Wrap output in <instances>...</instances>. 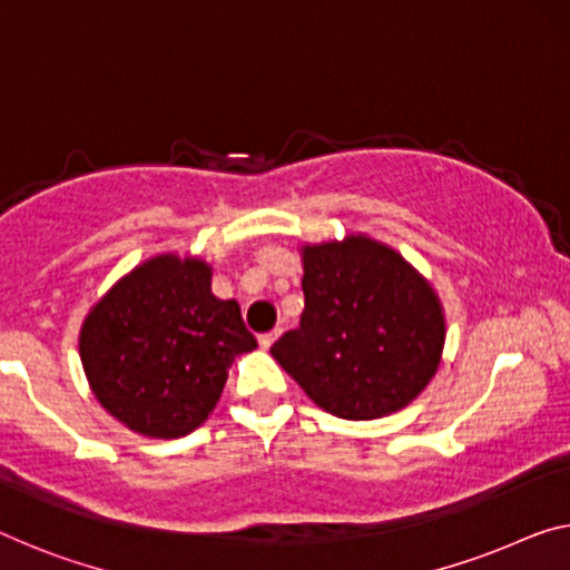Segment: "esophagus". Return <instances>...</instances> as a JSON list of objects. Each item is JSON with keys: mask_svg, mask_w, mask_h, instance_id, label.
Returning a JSON list of instances; mask_svg holds the SVG:
<instances>
[{"mask_svg": "<svg viewBox=\"0 0 570 570\" xmlns=\"http://www.w3.org/2000/svg\"><path fill=\"white\" fill-rule=\"evenodd\" d=\"M277 336H279L277 328L269 331V334H262V336H259V346H262V348H269V346H273L275 341H277Z\"/></svg>", "mask_w": 570, "mask_h": 570, "instance_id": "esophagus-1", "label": "esophagus"}]
</instances>
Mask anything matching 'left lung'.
Returning a JSON list of instances; mask_svg holds the SVG:
<instances>
[{"instance_id":"1","label":"left lung","mask_w":570,"mask_h":570,"mask_svg":"<svg viewBox=\"0 0 570 570\" xmlns=\"http://www.w3.org/2000/svg\"><path fill=\"white\" fill-rule=\"evenodd\" d=\"M301 328L269 348L326 413L374 420L410 405L441 366L445 315L433 285L366 234L303 244Z\"/></svg>"}]
</instances>
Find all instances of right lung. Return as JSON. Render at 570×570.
<instances>
[{
  "label": "right lung",
  "instance_id": "1",
  "mask_svg": "<svg viewBox=\"0 0 570 570\" xmlns=\"http://www.w3.org/2000/svg\"><path fill=\"white\" fill-rule=\"evenodd\" d=\"M252 348L239 303L212 293V265L178 252L119 277L78 334L94 397L147 438L194 433L214 413L234 358Z\"/></svg>",
  "mask_w": 570,
  "mask_h": 570
}]
</instances>
